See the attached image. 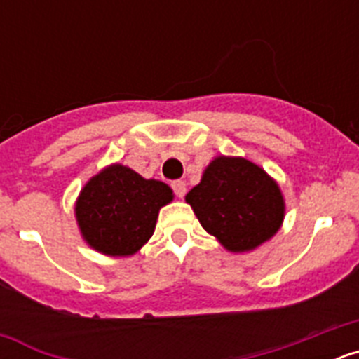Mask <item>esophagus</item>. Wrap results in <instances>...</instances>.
I'll return each mask as SVG.
<instances>
[{
	"label": "esophagus",
	"instance_id": "1",
	"mask_svg": "<svg viewBox=\"0 0 359 359\" xmlns=\"http://www.w3.org/2000/svg\"><path fill=\"white\" fill-rule=\"evenodd\" d=\"M172 190L177 198H183L187 194V183L182 182V180H177V182L172 183Z\"/></svg>",
	"mask_w": 359,
	"mask_h": 359
}]
</instances>
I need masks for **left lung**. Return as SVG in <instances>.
I'll list each match as a JSON object with an SVG mask.
<instances>
[{
	"label": "left lung",
	"instance_id": "1",
	"mask_svg": "<svg viewBox=\"0 0 359 359\" xmlns=\"http://www.w3.org/2000/svg\"><path fill=\"white\" fill-rule=\"evenodd\" d=\"M187 203L201 226L230 252L257 248L277 233L284 219L278 185L244 158H215Z\"/></svg>",
	"mask_w": 359,
	"mask_h": 359
}]
</instances>
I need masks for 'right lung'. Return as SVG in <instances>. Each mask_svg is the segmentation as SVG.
I'll return each mask as SVG.
<instances>
[{
	"mask_svg": "<svg viewBox=\"0 0 359 359\" xmlns=\"http://www.w3.org/2000/svg\"><path fill=\"white\" fill-rule=\"evenodd\" d=\"M170 201L172 190L165 183L144 180L123 165H111L86 183L75 215L91 248L126 257L151 239L158 212Z\"/></svg>",
	"mask_w": 359,
	"mask_h": 359,
	"instance_id": "obj_1",
	"label": "right lung"
}]
</instances>
